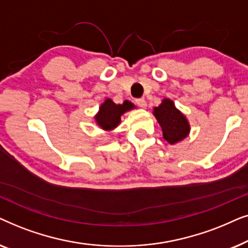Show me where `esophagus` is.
<instances>
[{"mask_svg":"<svg viewBox=\"0 0 248 248\" xmlns=\"http://www.w3.org/2000/svg\"><path fill=\"white\" fill-rule=\"evenodd\" d=\"M136 104H137L140 108H146V105H147L146 101H145L144 98H137V100H136Z\"/></svg>","mask_w":248,"mask_h":248,"instance_id":"esophagus-1","label":"esophagus"}]
</instances>
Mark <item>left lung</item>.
<instances>
[{
    "label": "left lung",
    "mask_w": 248,
    "mask_h": 248,
    "mask_svg": "<svg viewBox=\"0 0 248 248\" xmlns=\"http://www.w3.org/2000/svg\"><path fill=\"white\" fill-rule=\"evenodd\" d=\"M154 115L162 127L164 140L170 144H176L183 140L189 133L187 119L180 111L177 110L173 102L168 98L163 100L157 108H154Z\"/></svg>",
    "instance_id": "obj_1"
}]
</instances>
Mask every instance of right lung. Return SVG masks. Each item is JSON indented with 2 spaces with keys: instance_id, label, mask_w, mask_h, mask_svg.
I'll list each match as a JSON object with an SVG mask.
<instances>
[{
  "instance_id": "1",
  "label": "right lung",
  "mask_w": 248,
  "mask_h": 248,
  "mask_svg": "<svg viewBox=\"0 0 248 248\" xmlns=\"http://www.w3.org/2000/svg\"><path fill=\"white\" fill-rule=\"evenodd\" d=\"M134 108V104H131L129 101H124V104H115L110 98L105 100L103 104L101 105L100 111L95 119L98 126H101L105 130L113 129L117 127L120 122V117L126 111H129Z\"/></svg>"
}]
</instances>
